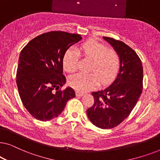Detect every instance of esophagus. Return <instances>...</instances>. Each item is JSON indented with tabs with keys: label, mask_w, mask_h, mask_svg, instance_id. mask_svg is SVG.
I'll list each match as a JSON object with an SVG mask.
<instances>
[{
	"label": "esophagus",
	"mask_w": 160,
	"mask_h": 160,
	"mask_svg": "<svg viewBox=\"0 0 160 160\" xmlns=\"http://www.w3.org/2000/svg\"><path fill=\"white\" fill-rule=\"evenodd\" d=\"M76 96H78V97H81V96L84 95V92H79V91H76Z\"/></svg>",
	"instance_id": "1"
}]
</instances>
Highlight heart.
<instances>
[{
	"mask_svg": "<svg viewBox=\"0 0 160 160\" xmlns=\"http://www.w3.org/2000/svg\"><path fill=\"white\" fill-rule=\"evenodd\" d=\"M79 56L91 60L89 73L78 74L70 79V84L78 91H87L98 84H106L113 79L119 68L120 58L118 52L107 48L103 43L94 40L83 43L77 50L68 49L62 60L63 68L70 74L78 70Z\"/></svg>",
	"mask_w": 160,
	"mask_h": 160,
	"instance_id": "obj_1",
	"label": "heart"
}]
</instances>
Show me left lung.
I'll return each mask as SVG.
<instances>
[{
  "label": "left lung",
  "mask_w": 160,
  "mask_h": 160,
  "mask_svg": "<svg viewBox=\"0 0 160 160\" xmlns=\"http://www.w3.org/2000/svg\"><path fill=\"white\" fill-rule=\"evenodd\" d=\"M118 52L119 73L110 86L92 92L94 104L87 110L89 119L98 128L111 129L130 115L143 90V71L139 57L121 41L103 37Z\"/></svg>",
  "instance_id": "obj_1"
}]
</instances>
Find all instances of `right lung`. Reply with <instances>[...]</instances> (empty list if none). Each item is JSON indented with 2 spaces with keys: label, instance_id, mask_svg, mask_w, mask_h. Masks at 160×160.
Here are the masks:
<instances>
[{
  "label": "right lung",
  "instance_id": "add662e5",
  "mask_svg": "<svg viewBox=\"0 0 160 160\" xmlns=\"http://www.w3.org/2000/svg\"><path fill=\"white\" fill-rule=\"evenodd\" d=\"M82 39L81 35L52 31L36 37L20 52L17 71V85L22 102L28 112L40 121L58 117L66 102L75 98L62 75L64 54Z\"/></svg>",
  "mask_w": 160,
  "mask_h": 160
}]
</instances>
